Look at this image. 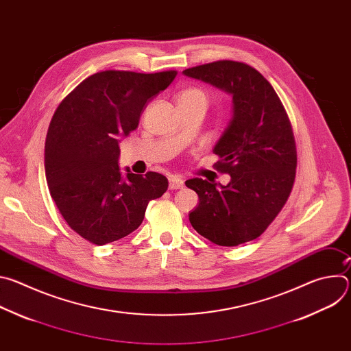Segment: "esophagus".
<instances>
[{
  "label": "esophagus",
  "instance_id": "esophagus-1",
  "mask_svg": "<svg viewBox=\"0 0 351 351\" xmlns=\"http://www.w3.org/2000/svg\"><path fill=\"white\" fill-rule=\"evenodd\" d=\"M182 187H183V180L180 178H178V176L169 178V189L171 190H178Z\"/></svg>",
  "mask_w": 351,
  "mask_h": 351
}]
</instances>
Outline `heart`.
Returning <instances> with one entry per match:
<instances>
[{"instance_id": "b5f03b06", "label": "heart", "mask_w": 351, "mask_h": 351, "mask_svg": "<svg viewBox=\"0 0 351 351\" xmlns=\"http://www.w3.org/2000/svg\"><path fill=\"white\" fill-rule=\"evenodd\" d=\"M178 101L179 103H190V101H203V103H207V97H206V93L203 90H199L197 87H190V88L183 90L179 94Z\"/></svg>"}]
</instances>
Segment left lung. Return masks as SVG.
Wrapping results in <instances>:
<instances>
[{"label":"left lung","instance_id":"obj_1","mask_svg":"<svg viewBox=\"0 0 351 351\" xmlns=\"http://www.w3.org/2000/svg\"><path fill=\"white\" fill-rule=\"evenodd\" d=\"M232 97V118L213 152L226 186L199 178L186 180L199 203L191 226L218 245L233 247L261 236L291 191L297 153L287 114L271 83L254 68L217 61L183 71Z\"/></svg>","mask_w":351,"mask_h":351}]
</instances>
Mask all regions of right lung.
Wrapping results in <instances>:
<instances>
[{
    "instance_id": "1",
    "label": "right lung",
    "mask_w": 351,
    "mask_h": 351,
    "mask_svg": "<svg viewBox=\"0 0 351 351\" xmlns=\"http://www.w3.org/2000/svg\"><path fill=\"white\" fill-rule=\"evenodd\" d=\"M176 71H104L84 79L57 108L45 147V179L61 215L83 239L103 245L136 230L152 199L168 189L157 172L125 175L119 143Z\"/></svg>"
}]
</instances>
